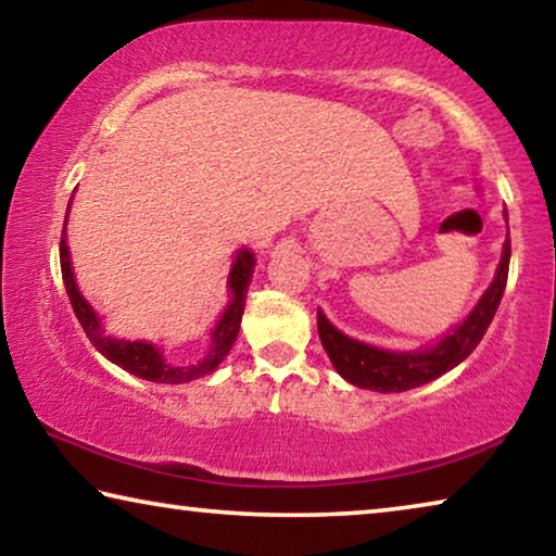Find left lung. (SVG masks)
Segmentation results:
<instances>
[{
  "label": "left lung",
  "instance_id": "obj_1",
  "mask_svg": "<svg viewBox=\"0 0 556 556\" xmlns=\"http://www.w3.org/2000/svg\"><path fill=\"white\" fill-rule=\"evenodd\" d=\"M507 269H510V232H507V240L503 244V257L493 285L485 289V294L473 312L468 314L466 321L454 328V333L441 338V343L434 348H425V351L417 353L382 351V348L348 338L331 326L324 312H318V336H321V343L328 357H331L333 368L355 388L375 392H404L419 388V384H427L437 380L439 375L456 368L460 361H466L476 351V345L481 343L488 326L493 321L497 306H501L507 285Z\"/></svg>",
  "mask_w": 556,
  "mask_h": 556
}]
</instances>
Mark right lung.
I'll list each match as a JSON object with an SVG mask.
<instances>
[{
  "mask_svg": "<svg viewBox=\"0 0 556 556\" xmlns=\"http://www.w3.org/2000/svg\"><path fill=\"white\" fill-rule=\"evenodd\" d=\"M252 269H255V255H252L250 250H240L238 257H235V262H232L230 279H228V287L232 291V301L228 304V308H225V314L218 321V326H215L213 343L208 348V353H205V357L199 363L172 365L164 361L162 351L154 348L152 343L117 341V338L105 336L98 314L92 312V306L86 299H83L78 287H75L71 252H68V244H65V223H63V235H61L63 285H65V291H68L73 312H75V316H78L83 331H86L90 343L96 345L98 351L108 357V361H112L115 365H119L122 370L137 375V378H142V380L164 382V384H181V382H191L195 378H203V375H211L215 368H218V365L223 363V357L230 353L235 338H238L242 312H244V296H248V287L252 279Z\"/></svg>",
  "mask_w": 556,
  "mask_h": 556,
  "instance_id": "obj_1",
  "label": "right lung"
}]
</instances>
